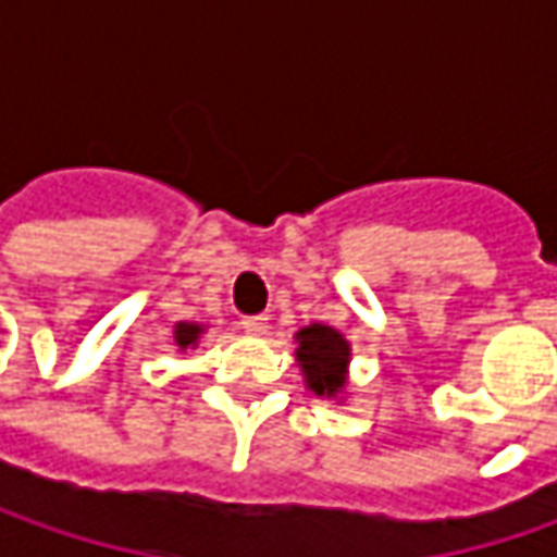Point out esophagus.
<instances>
[{"mask_svg":"<svg viewBox=\"0 0 557 557\" xmlns=\"http://www.w3.org/2000/svg\"><path fill=\"white\" fill-rule=\"evenodd\" d=\"M267 315H245V319H242V329H245L247 334H263L267 332Z\"/></svg>","mask_w":557,"mask_h":557,"instance_id":"esophagus-1","label":"esophagus"}]
</instances>
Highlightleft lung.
I'll return each mask as SVG.
<instances>
[{
    "label": "left lung",
    "mask_w": 557,
    "mask_h": 557,
    "mask_svg": "<svg viewBox=\"0 0 557 557\" xmlns=\"http://www.w3.org/2000/svg\"><path fill=\"white\" fill-rule=\"evenodd\" d=\"M297 359L307 374V387L315 396H334L344 387V369L350 359V347L329 325H310L297 334Z\"/></svg>",
    "instance_id": "left-lung-1"
}]
</instances>
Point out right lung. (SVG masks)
<instances>
[{
  "instance_id": "right-lung-1",
  "label": "right lung",
  "mask_w": 557,
  "mask_h": 557,
  "mask_svg": "<svg viewBox=\"0 0 557 557\" xmlns=\"http://www.w3.org/2000/svg\"><path fill=\"white\" fill-rule=\"evenodd\" d=\"M198 334H201V329H198V325H180V329H176V344H180V347H188V344H195V341H198Z\"/></svg>"
}]
</instances>
